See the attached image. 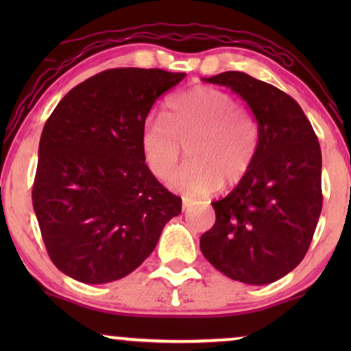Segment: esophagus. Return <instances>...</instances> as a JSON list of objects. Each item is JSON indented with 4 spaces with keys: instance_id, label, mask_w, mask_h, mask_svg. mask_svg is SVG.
Returning <instances> with one entry per match:
<instances>
[{
    "instance_id": "1",
    "label": "esophagus",
    "mask_w": 351,
    "mask_h": 351,
    "mask_svg": "<svg viewBox=\"0 0 351 351\" xmlns=\"http://www.w3.org/2000/svg\"><path fill=\"white\" fill-rule=\"evenodd\" d=\"M189 208H190V199L184 198V210H186Z\"/></svg>"
}]
</instances>
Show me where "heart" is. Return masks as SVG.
<instances>
[{
  "label": "heart",
  "mask_w": 351,
  "mask_h": 351,
  "mask_svg": "<svg viewBox=\"0 0 351 351\" xmlns=\"http://www.w3.org/2000/svg\"><path fill=\"white\" fill-rule=\"evenodd\" d=\"M261 131L256 118L232 94L196 86L167 102L165 117L147 119L141 152L147 169L166 180L182 156L190 160L172 176L171 186L190 198H204L220 185L239 184L256 158Z\"/></svg>",
  "instance_id": "obj_1"
}]
</instances>
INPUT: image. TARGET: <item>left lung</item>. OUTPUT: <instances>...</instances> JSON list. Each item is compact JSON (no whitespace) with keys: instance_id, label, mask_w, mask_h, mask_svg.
Here are the masks:
<instances>
[{"instance_id":"obj_1","label":"left lung","mask_w":351,"mask_h":351,"mask_svg":"<svg viewBox=\"0 0 351 351\" xmlns=\"http://www.w3.org/2000/svg\"><path fill=\"white\" fill-rule=\"evenodd\" d=\"M203 80L227 86L249 105L261 141L244 179L213 203L215 223L201 237V252L234 281L270 285L302 262L318 223V137L300 105L275 86L241 71Z\"/></svg>"}]
</instances>
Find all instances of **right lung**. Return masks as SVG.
Here are the masks:
<instances>
[{"label": "right lung", "mask_w": 351, "mask_h": 351, "mask_svg": "<svg viewBox=\"0 0 351 351\" xmlns=\"http://www.w3.org/2000/svg\"><path fill=\"white\" fill-rule=\"evenodd\" d=\"M185 73L112 69L75 86L43 129L32 199L51 261L86 285L121 280L155 249L182 199L147 169L148 112Z\"/></svg>", "instance_id": "right-lung-1"}]
</instances>
